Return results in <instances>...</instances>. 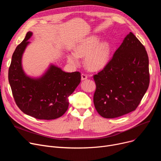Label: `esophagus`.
<instances>
[{"label":"esophagus","instance_id":"obj_1","mask_svg":"<svg viewBox=\"0 0 161 161\" xmlns=\"http://www.w3.org/2000/svg\"><path fill=\"white\" fill-rule=\"evenodd\" d=\"M81 76V80H85L87 78V75L86 74H82Z\"/></svg>","mask_w":161,"mask_h":161}]
</instances>
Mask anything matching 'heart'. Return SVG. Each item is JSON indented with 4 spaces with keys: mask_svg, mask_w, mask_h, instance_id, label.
<instances>
[{
    "mask_svg": "<svg viewBox=\"0 0 161 161\" xmlns=\"http://www.w3.org/2000/svg\"><path fill=\"white\" fill-rule=\"evenodd\" d=\"M111 47L107 42H100L98 37L92 36L80 42L74 47V53H70L67 60L70 64H79V57L85 58L86 67L90 70L103 69L110 59Z\"/></svg>",
    "mask_w": 161,
    "mask_h": 161,
    "instance_id": "obj_1",
    "label": "heart"
}]
</instances>
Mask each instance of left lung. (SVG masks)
<instances>
[{
	"instance_id": "left-lung-1",
	"label": "left lung",
	"mask_w": 161,
	"mask_h": 161,
	"mask_svg": "<svg viewBox=\"0 0 161 161\" xmlns=\"http://www.w3.org/2000/svg\"><path fill=\"white\" fill-rule=\"evenodd\" d=\"M93 103L104 118H115L136 109L149 84L145 47L130 32L104 69L94 75Z\"/></svg>"
}]
</instances>
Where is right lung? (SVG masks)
<instances>
[{
    "mask_svg": "<svg viewBox=\"0 0 161 161\" xmlns=\"http://www.w3.org/2000/svg\"><path fill=\"white\" fill-rule=\"evenodd\" d=\"M32 35V32H28L15 48L8 70V80L15 102L24 114L38 119H55L68 109L69 97L80 84L81 74L65 72L51 64L41 77L28 76L23 69L21 60Z\"/></svg>",
    "mask_w": 161,
    "mask_h": 161,
    "instance_id": "add662e5",
    "label": "right lung"
}]
</instances>
